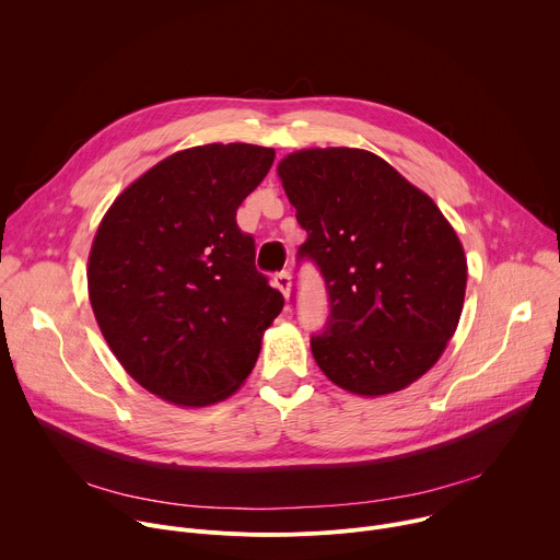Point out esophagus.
Masks as SVG:
<instances>
[{"instance_id":"34e87169","label":"esophagus","mask_w":560,"mask_h":560,"mask_svg":"<svg viewBox=\"0 0 560 560\" xmlns=\"http://www.w3.org/2000/svg\"><path fill=\"white\" fill-rule=\"evenodd\" d=\"M275 285H277V290H281V292H283V296L288 299V296H290V285H292V277H290V272H288V270L277 272V275H275Z\"/></svg>"}]
</instances>
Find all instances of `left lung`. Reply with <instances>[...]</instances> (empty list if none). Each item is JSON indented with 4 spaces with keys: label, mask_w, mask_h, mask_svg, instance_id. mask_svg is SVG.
Wrapping results in <instances>:
<instances>
[{
    "label": "left lung",
    "mask_w": 560,
    "mask_h": 560,
    "mask_svg": "<svg viewBox=\"0 0 560 560\" xmlns=\"http://www.w3.org/2000/svg\"><path fill=\"white\" fill-rule=\"evenodd\" d=\"M277 173L307 232L296 259H310L328 290V322L310 337L316 365L361 396L404 389L458 326L467 264L454 228L368 150H299Z\"/></svg>",
    "instance_id": "obj_1"
}]
</instances>
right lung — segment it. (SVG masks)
Segmentation results:
<instances>
[{"label":"right lung","mask_w":560,"mask_h":560,"mask_svg":"<svg viewBox=\"0 0 560 560\" xmlns=\"http://www.w3.org/2000/svg\"><path fill=\"white\" fill-rule=\"evenodd\" d=\"M275 150L208 143L159 162L110 206L89 259L97 324L126 372L175 406L223 401L283 307L236 208Z\"/></svg>","instance_id":"add662e5"}]
</instances>
